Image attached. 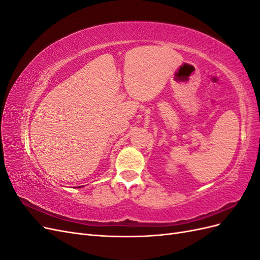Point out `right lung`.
I'll return each mask as SVG.
<instances>
[{
    "mask_svg": "<svg viewBox=\"0 0 260 260\" xmlns=\"http://www.w3.org/2000/svg\"><path fill=\"white\" fill-rule=\"evenodd\" d=\"M79 187H82V186H79Z\"/></svg>",
    "mask_w": 260,
    "mask_h": 260,
    "instance_id": "add662e5",
    "label": "right lung"
}]
</instances>
